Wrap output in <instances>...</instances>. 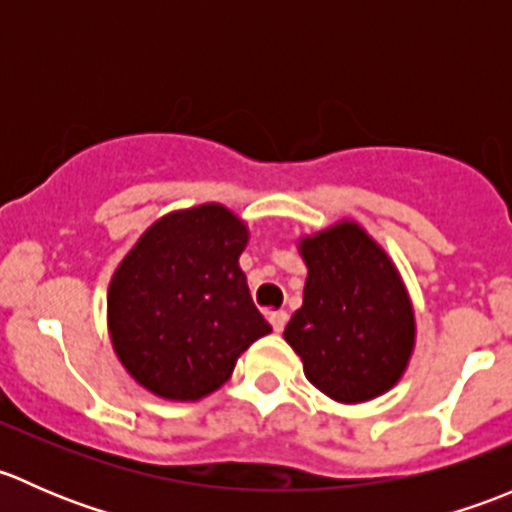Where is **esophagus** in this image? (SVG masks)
Returning <instances> with one entry per match:
<instances>
[{"label":"esophagus","mask_w":512,"mask_h":512,"mask_svg":"<svg viewBox=\"0 0 512 512\" xmlns=\"http://www.w3.org/2000/svg\"><path fill=\"white\" fill-rule=\"evenodd\" d=\"M287 319H289V314L285 312V309L270 312V324H272V329H275V332H282V329L287 327Z\"/></svg>","instance_id":"esophagus-1"}]
</instances>
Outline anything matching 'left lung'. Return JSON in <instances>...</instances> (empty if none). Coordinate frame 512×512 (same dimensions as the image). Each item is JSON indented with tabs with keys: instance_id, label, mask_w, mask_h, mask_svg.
<instances>
[{
	"instance_id": "8db88e82",
	"label": "left lung",
	"mask_w": 512,
	"mask_h": 512,
	"mask_svg": "<svg viewBox=\"0 0 512 512\" xmlns=\"http://www.w3.org/2000/svg\"><path fill=\"white\" fill-rule=\"evenodd\" d=\"M304 302L285 339L329 399L359 404L389 391L414 352V307L394 262L356 223L299 242Z\"/></svg>"
}]
</instances>
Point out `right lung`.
Returning <instances> with one entry per match:
<instances>
[{
    "mask_svg": "<svg viewBox=\"0 0 512 512\" xmlns=\"http://www.w3.org/2000/svg\"><path fill=\"white\" fill-rule=\"evenodd\" d=\"M245 245V223L215 203L143 232L108 287L113 349L138 384L170 401H198L272 332L237 265Z\"/></svg>",
    "mask_w": 512,
    "mask_h": 512,
    "instance_id": "add662e5",
    "label": "right lung"
}]
</instances>
